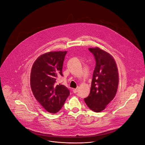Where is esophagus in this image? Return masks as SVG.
Here are the masks:
<instances>
[{
    "label": "esophagus",
    "mask_w": 145,
    "mask_h": 145,
    "mask_svg": "<svg viewBox=\"0 0 145 145\" xmlns=\"http://www.w3.org/2000/svg\"><path fill=\"white\" fill-rule=\"evenodd\" d=\"M73 92H74V93H76L77 92H78V88L73 89Z\"/></svg>",
    "instance_id": "1"
}]
</instances>
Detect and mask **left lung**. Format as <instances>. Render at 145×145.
Returning <instances> with one entry per match:
<instances>
[{
	"mask_svg": "<svg viewBox=\"0 0 145 145\" xmlns=\"http://www.w3.org/2000/svg\"><path fill=\"white\" fill-rule=\"evenodd\" d=\"M88 49L94 55L96 62L90 93L84 100L91 110L100 112L116 95L119 81L118 68L110 53L98 47Z\"/></svg>",
	"mask_w": 145,
	"mask_h": 145,
	"instance_id": "left-lung-1",
	"label": "left lung"
}]
</instances>
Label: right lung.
Here are the masks:
<instances>
[{
    "instance_id": "add662e5",
    "label": "right lung",
    "mask_w": 145,
    "mask_h": 145,
    "mask_svg": "<svg viewBox=\"0 0 145 145\" xmlns=\"http://www.w3.org/2000/svg\"><path fill=\"white\" fill-rule=\"evenodd\" d=\"M67 51L49 52L40 56L34 62L31 73L33 95L48 112H58L69 95V90L56 84L57 78L63 76L62 68Z\"/></svg>"
}]
</instances>
